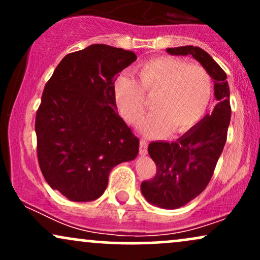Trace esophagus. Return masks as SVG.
<instances>
[{
	"instance_id": "obj_1",
	"label": "esophagus",
	"mask_w": 260,
	"mask_h": 260,
	"mask_svg": "<svg viewBox=\"0 0 260 260\" xmlns=\"http://www.w3.org/2000/svg\"><path fill=\"white\" fill-rule=\"evenodd\" d=\"M139 153H140V155H147V153H148V142L145 139L140 140Z\"/></svg>"
}]
</instances>
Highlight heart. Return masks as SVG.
<instances>
[{"instance_id": "obj_1", "label": "heart", "mask_w": 260, "mask_h": 260, "mask_svg": "<svg viewBox=\"0 0 260 260\" xmlns=\"http://www.w3.org/2000/svg\"><path fill=\"white\" fill-rule=\"evenodd\" d=\"M138 81L120 76L113 84V95L122 117L137 123L147 109L145 95L153 100L149 117L140 123L148 136L168 132L184 133L207 111L213 92L210 74L201 64L172 57L149 59L139 66Z\"/></svg>"}]
</instances>
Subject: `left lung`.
Masks as SVG:
<instances>
[{
    "label": "left lung",
    "mask_w": 260,
    "mask_h": 260,
    "mask_svg": "<svg viewBox=\"0 0 260 260\" xmlns=\"http://www.w3.org/2000/svg\"><path fill=\"white\" fill-rule=\"evenodd\" d=\"M166 51L176 56L190 55L201 62L214 79L217 100L213 112L176 142H151L148 147L156 174L151 180L142 182L143 196L160 208L177 209L207 188L228 138L231 106L228 76L208 52L197 46L174 47Z\"/></svg>",
    "instance_id": "1"
}]
</instances>
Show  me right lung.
<instances>
[{
  "mask_svg": "<svg viewBox=\"0 0 260 260\" xmlns=\"http://www.w3.org/2000/svg\"><path fill=\"white\" fill-rule=\"evenodd\" d=\"M136 53L104 44L68 53L45 85L35 118L39 166L52 189L95 201L111 170L136 159L139 139L116 111L113 84Z\"/></svg>",
  "mask_w": 260,
  "mask_h": 260,
  "instance_id": "1",
  "label": "right lung"
}]
</instances>
